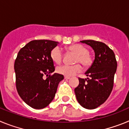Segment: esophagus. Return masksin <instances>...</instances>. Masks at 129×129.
I'll return each instance as SVG.
<instances>
[{
	"label": "esophagus",
	"instance_id": "34e87169",
	"mask_svg": "<svg viewBox=\"0 0 129 129\" xmlns=\"http://www.w3.org/2000/svg\"><path fill=\"white\" fill-rule=\"evenodd\" d=\"M64 79H70V77H68V76H64Z\"/></svg>",
	"mask_w": 129,
	"mask_h": 129
}]
</instances>
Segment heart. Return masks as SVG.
Segmentation results:
<instances>
[{
	"mask_svg": "<svg viewBox=\"0 0 129 129\" xmlns=\"http://www.w3.org/2000/svg\"><path fill=\"white\" fill-rule=\"evenodd\" d=\"M68 50L76 54L74 59L75 63H81L85 67H89L92 62V57L88 53V49L81 44H74L68 48ZM50 57L56 64H60L63 59V53L61 49L58 46L55 47L50 52ZM82 70V67L79 64L74 65H64L57 67L56 71L58 74L63 76H73Z\"/></svg>",
	"mask_w": 129,
	"mask_h": 129,
	"instance_id": "b5f03b06",
	"label": "heart"
}]
</instances>
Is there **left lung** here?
Wrapping results in <instances>:
<instances>
[{
  "label": "left lung",
  "mask_w": 129,
  "mask_h": 129,
  "mask_svg": "<svg viewBox=\"0 0 129 129\" xmlns=\"http://www.w3.org/2000/svg\"><path fill=\"white\" fill-rule=\"evenodd\" d=\"M81 43L92 48L95 59L85 72L87 79L79 78V84L75 88V94L82 107L94 109L105 102L112 90L117 61L113 51L105 43L94 40Z\"/></svg>",
  "instance_id": "8db88e82"
}]
</instances>
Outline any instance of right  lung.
Segmentation results:
<instances>
[{"mask_svg":"<svg viewBox=\"0 0 129 129\" xmlns=\"http://www.w3.org/2000/svg\"><path fill=\"white\" fill-rule=\"evenodd\" d=\"M58 43L34 40L20 49L14 64L16 88L25 103L35 109L47 107L54 98L62 75L55 73L50 52ZM47 77L44 79V76Z\"/></svg>","mask_w":129,"mask_h":129,"instance_id":"add662e5","label":"right lung"}]
</instances>
